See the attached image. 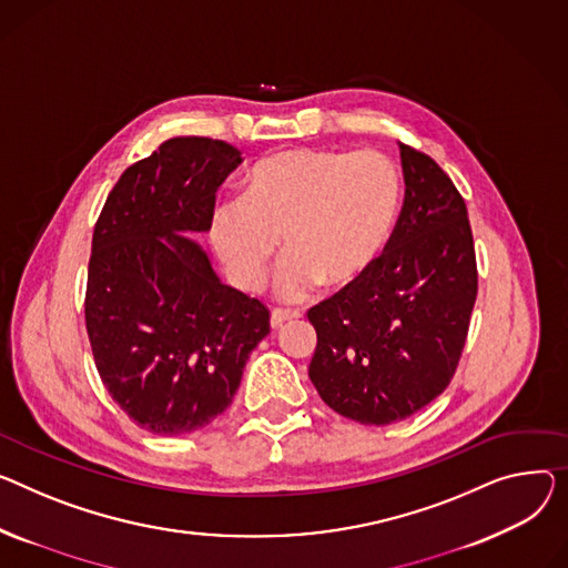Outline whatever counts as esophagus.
<instances>
[{"mask_svg": "<svg viewBox=\"0 0 568 568\" xmlns=\"http://www.w3.org/2000/svg\"><path fill=\"white\" fill-rule=\"evenodd\" d=\"M301 317L298 311H290V308H274L272 311V328H281L285 322Z\"/></svg>", "mask_w": 568, "mask_h": 568, "instance_id": "esophagus-1", "label": "esophagus"}]
</instances>
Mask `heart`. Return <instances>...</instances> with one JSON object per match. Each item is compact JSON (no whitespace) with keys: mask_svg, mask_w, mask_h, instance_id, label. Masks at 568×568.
I'll return each mask as SVG.
<instances>
[{"mask_svg":"<svg viewBox=\"0 0 568 568\" xmlns=\"http://www.w3.org/2000/svg\"><path fill=\"white\" fill-rule=\"evenodd\" d=\"M399 207V175L374 150L335 153L290 148L246 173L244 196L210 210L207 233L225 274L253 292L283 242L274 290L301 301L324 283L345 287L367 274L388 244Z\"/></svg>","mask_w":568,"mask_h":568,"instance_id":"obj_1","label":"heart"}]
</instances>
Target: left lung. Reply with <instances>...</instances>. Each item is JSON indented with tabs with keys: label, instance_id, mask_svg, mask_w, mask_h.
<instances>
[{
	"label": "left lung",
	"instance_id": "obj_1",
	"mask_svg": "<svg viewBox=\"0 0 568 568\" xmlns=\"http://www.w3.org/2000/svg\"><path fill=\"white\" fill-rule=\"evenodd\" d=\"M404 205L356 283L308 311L320 397L361 425H390L436 399L457 372L477 298L464 196L420 150L399 143Z\"/></svg>",
	"mask_w": 568,
	"mask_h": 568
}]
</instances>
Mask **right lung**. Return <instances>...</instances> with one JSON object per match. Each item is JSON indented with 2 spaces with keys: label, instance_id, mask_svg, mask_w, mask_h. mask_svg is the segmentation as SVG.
<instances>
[{
  "label": "right lung",
  "instance_id": "obj_1",
  "mask_svg": "<svg viewBox=\"0 0 568 568\" xmlns=\"http://www.w3.org/2000/svg\"><path fill=\"white\" fill-rule=\"evenodd\" d=\"M242 153L175 136L128 166L95 221L84 317L111 399L158 436L196 432L233 404L270 308L223 285L189 233L207 231Z\"/></svg>",
  "mask_w": 568,
  "mask_h": 568
}]
</instances>
